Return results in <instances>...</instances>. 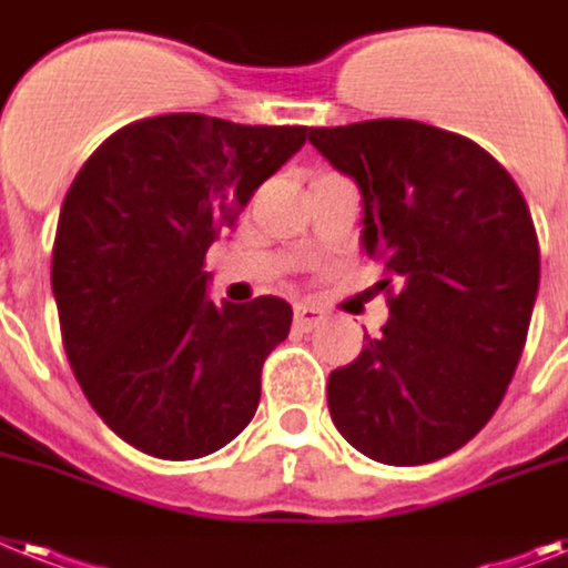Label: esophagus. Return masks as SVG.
<instances>
[{"mask_svg": "<svg viewBox=\"0 0 568 568\" xmlns=\"http://www.w3.org/2000/svg\"><path fill=\"white\" fill-rule=\"evenodd\" d=\"M324 317L326 315L321 308L308 306V303H297V306H294V326H297V329H315V326L324 324Z\"/></svg>", "mask_w": 568, "mask_h": 568, "instance_id": "obj_1", "label": "esophagus"}]
</instances>
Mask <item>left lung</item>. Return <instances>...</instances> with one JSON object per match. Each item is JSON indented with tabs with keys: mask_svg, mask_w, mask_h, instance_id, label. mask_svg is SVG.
<instances>
[{
	"mask_svg": "<svg viewBox=\"0 0 568 568\" xmlns=\"http://www.w3.org/2000/svg\"><path fill=\"white\" fill-rule=\"evenodd\" d=\"M362 195V251L388 271L390 317L329 373L332 423L362 455L417 467L487 426L523 356L539 288L523 192L476 142L414 119L312 128Z\"/></svg>",
	"mask_w": 568,
	"mask_h": 568,
	"instance_id": "left-lung-1",
	"label": "left lung"
}]
</instances>
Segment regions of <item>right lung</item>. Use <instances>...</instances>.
Returning a JSON list of instances; mask_svg holds the SVG:
<instances>
[{"label":"right lung","mask_w":568,"mask_h":568,"mask_svg":"<svg viewBox=\"0 0 568 568\" xmlns=\"http://www.w3.org/2000/svg\"><path fill=\"white\" fill-rule=\"evenodd\" d=\"M303 142L297 124L169 113L108 136L72 180L52 253L63 347L133 449L204 458L256 414L294 312L280 297L215 303L204 256Z\"/></svg>","instance_id":"obj_1"}]
</instances>
